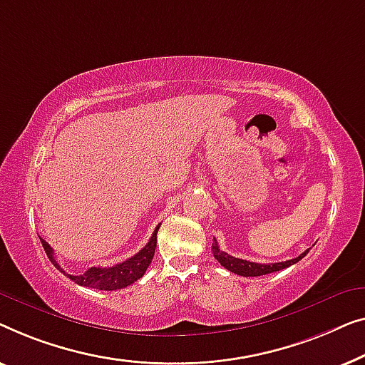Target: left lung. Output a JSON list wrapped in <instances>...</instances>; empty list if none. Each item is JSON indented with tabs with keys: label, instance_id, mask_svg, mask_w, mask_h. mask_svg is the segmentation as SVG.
I'll list each match as a JSON object with an SVG mask.
<instances>
[{
	"label": "left lung",
	"instance_id": "left-lung-1",
	"mask_svg": "<svg viewBox=\"0 0 365 365\" xmlns=\"http://www.w3.org/2000/svg\"><path fill=\"white\" fill-rule=\"evenodd\" d=\"M212 251L215 259L218 261L223 268H227L228 271H232L235 274L240 276H263V274H269L274 273V271H281L284 268H289L291 264L297 263V261L304 258V256L309 253V250H306L304 253L297 256L294 259H287V261H281V263H268V264H261V263H253V261H246V259H240L235 258V256L225 253V251L220 250L218 241L213 238V245H212Z\"/></svg>",
	"mask_w": 365,
	"mask_h": 365
}]
</instances>
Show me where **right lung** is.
<instances>
[{
  "mask_svg": "<svg viewBox=\"0 0 365 365\" xmlns=\"http://www.w3.org/2000/svg\"><path fill=\"white\" fill-rule=\"evenodd\" d=\"M160 228V225L153 230L152 238L148 240V243L143 246V248L138 251L137 255H133L132 258L122 261V263L110 266V268H89L86 273L82 274H68L66 271L61 268L58 261L54 258V250L51 248L49 243L39 236L41 243H43V248L48 255L51 263H53L56 268H58L61 273H64L69 279H73L74 283L86 287H94V289L101 291H115L122 289V287L130 286L135 283L137 279H140L148 268V264L152 263L153 255H155V246H157V232Z\"/></svg>",
  "mask_w": 365,
  "mask_h": 365,
  "instance_id": "1",
  "label": "right lung"
}]
</instances>
